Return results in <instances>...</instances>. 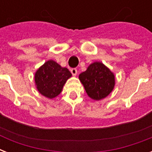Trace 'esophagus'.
I'll use <instances>...</instances> for the list:
<instances>
[{"instance_id": "34e87169", "label": "esophagus", "mask_w": 152, "mask_h": 152, "mask_svg": "<svg viewBox=\"0 0 152 152\" xmlns=\"http://www.w3.org/2000/svg\"><path fill=\"white\" fill-rule=\"evenodd\" d=\"M71 73L72 74V76H76V74H77V69H71Z\"/></svg>"}]
</instances>
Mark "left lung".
Listing matches in <instances>:
<instances>
[{"instance_id": "1", "label": "left lung", "mask_w": 152, "mask_h": 152, "mask_svg": "<svg viewBox=\"0 0 152 152\" xmlns=\"http://www.w3.org/2000/svg\"><path fill=\"white\" fill-rule=\"evenodd\" d=\"M79 79L88 96L94 100L108 96L115 85L113 73L99 61L91 64L85 72L80 74Z\"/></svg>"}]
</instances>
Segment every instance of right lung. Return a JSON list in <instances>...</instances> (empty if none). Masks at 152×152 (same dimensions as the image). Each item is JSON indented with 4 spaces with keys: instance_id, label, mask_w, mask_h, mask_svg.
<instances>
[{
    "instance_id": "1",
    "label": "right lung",
    "mask_w": 152,
    "mask_h": 152,
    "mask_svg": "<svg viewBox=\"0 0 152 152\" xmlns=\"http://www.w3.org/2000/svg\"><path fill=\"white\" fill-rule=\"evenodd\" d=\"M72 73L67 68H63L53 60L44 63L34 74L37 90L49 99L57 97L61 92L63 86Z\"/></svg>"
}]
</instances>
